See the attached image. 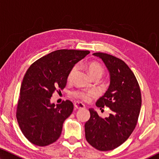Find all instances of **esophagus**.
Instances as JSON below:
<instances>
[{
  "mask_svg": "<svg viewBox=\"0 0 159 159\" xmlns=\"http://www.w3.org/2000/svg\"><path fill=\"white\" fill-rule=\"evenodd\" d=\"M74 107H76L77 109H85V106L81 102H74Z\"/></svg>",
  "mask_w": 159,
  "mask_h": 159,
  "instance_id": "34e87169",
  "label": "esophagus"
}]
</instances>
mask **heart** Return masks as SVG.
Here are the masks:
<instances>
[{
    "instance_id": "heart-1",
    "label": "heart",
    "mask_w": 159,
    "mask_h": 159,
    "mask_svg": "<svg viewBox=\"0 0 159 159\" xmlns=\"http://www.w3.org/2000/svg\"><path fill=\"white\" fill-rule=\"evenodd\" d=\"M86 69H88V72L92 78L99 77L101 78L104 74V69L100 64L96 61H92L86 64ZM78 70V66L76 65L74 66L70 70L68 74V80H71L74 77L75 74H76ZM95 95L94 91H83V90H76L72 93V95L78 99H82L83 101H88L90 97Z\"/></svg>"
}]
</instances>
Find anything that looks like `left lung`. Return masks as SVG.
<instances>
[{"mask_svg":"<svg viewBox=\"0 0 159 159\" xmlns=\"http://www.w3.org/2000/svg\"><path fill=\"white\" fill-rule=\"evenodd\" d=\"M93 55L100 57L109 69L110 85L96 102L100 109L109 107L111 113L102 118L93 109L85 124V138L99 151L113 150L130 136L138 123L142 105L140 88L133 72L122 60L103 52Z\"/></svg>","mask_w":159,"mask_h":159,"instance_id":"obj_1","label":"left lung"}]
</instances>
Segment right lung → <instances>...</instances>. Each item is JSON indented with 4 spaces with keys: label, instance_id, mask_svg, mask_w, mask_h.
I'll use <instances>...</instances> for the list:
<instances>
[{
    "label": "right lung",
    "instance_id": "right-lung-1",
    "mask_svg": "<svg viewBox=\"0 0 159 159\" xmlns=\"http://www.w3.org/2000/svg\"><path fill=\"white\" fill-rule=\"evenodd\" d=\"M89 50L62 49L39 59L27 69L21 83L16 117L25 138L32 144L44 147L60 137L63 123L74 109L67 99L55 105L50 98L63 90L70 70Z\"/></svg>",
    "mask_w": 159,
    "mask_h": 159
}]
</instances>
